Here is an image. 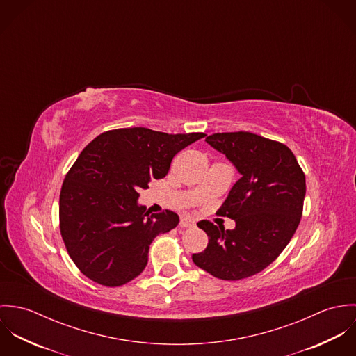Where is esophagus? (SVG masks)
<instances>
[{
    "label": "esophagus",
    "mask_w": 356,
    "mask_h": 356,
    "mask_svg": "<svg viewBox=\"0 0 356 356\" xmlns=\"http://www.w3.org/2000/svg\"><path fill=\"white\" fill-rule=\"evenodd\" d=\"M179 226H181V227H192V226H195V222H193L191 218L184 216V218H181Z\"/></svg>",
    "instance_id": "esophagus-1"
}]
</instances>
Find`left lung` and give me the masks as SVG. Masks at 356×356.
Instances as JSON below:
<instances>
[{
  "label": "left lung",
  "instance_id": "8db88e82",
  "mask_svg": "<svg viewBox=\"0 0 356 356\" xmlns=\"http://www.w3.org/2000/svg\"><path fill=\"white\" fill-rule=\"evenodd\" d=\"M205 141L226 154L241 178L218 211L236 227L199 222L208 245L192 259L219 280H244L271 264L293 237L303 213L305 172L286 145L257 134L215 133Z\"/></svg>",
  "mask_w": 356,
  "mask_h": 356
}]
</instances>
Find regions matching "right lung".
<instances>
[{"mask_svg":"<svg viewBox=\"0 0 356 356\" xmlns=\"http://www.w3.org/2000/svg\"><path fill=\"white\" fill-rule=\"evenodd\" d=\"M204 133L168 134L147 127L108 130L68 170L58 205L60 233L79 271L104 286H120L143 273L156 236L172 230L179 216L149 213L140 189L168 174L175 154Z\"/></svg>","mask_w":356,"mask_h":356,"instance_id":"right-lung-1","label":"right lung"}]
</instances>
